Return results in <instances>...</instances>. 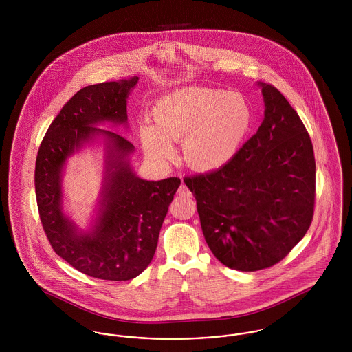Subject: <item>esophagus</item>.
<instances>
[{"instance_id": "34e87169", "label": "esophagus", "mask_w": 352, "mask_h": 352, "mask_svg": "<svg viewBox=\"0 0 352 352\" xmlns=\"http://www.w3.org/2000/svg\"><path fill=\"white\" fill-rule=\"evenodd\" d=\"M177 194L179 195H182V197H184V198H191V191L188 190V187L186 186V184H182L180 187H179V190H177Z\"/></svg>"}]
</instances>
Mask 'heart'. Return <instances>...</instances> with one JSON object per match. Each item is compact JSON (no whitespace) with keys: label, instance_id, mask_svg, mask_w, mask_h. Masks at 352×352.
Here are the masks:
<instances>
[{"label":"heart","instance_id":"obj_1","mask_svg":"<svg viewBox=\"0 0 352 352\" xmlns=\"http://www.w3.org/2000/svg\"><path fill=\"white\" fill-rule=\"evenodd\" d=\"M154 126L141 127L145 151L157 161L173 157V142L183 141L187 164L215 170L240 149L252 123L248 101L239 94L190 87L162 96L153 107Z\"/></svg>","mask_w":352,"mask_h":352}]
</instances>
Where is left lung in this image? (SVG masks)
Here are the masks:
<instances>
[{
    "label": "left lung",
    "mask_w": 352,
    "mask_h": 352,
    "mask_svg": "<svg viewBox=\"0 0 352 352\" xmlns=\"http://www.w3.org/2000/svg\"><path fill=\"white\" fill-rule=\"evenodd\" d=\"M264 119L257 133L217 170L186 177L201 230L226 267L258 271L285 258L306 234L314 212L316 161L297 111L260 82Z\"/></svg>",
    "instance_id": "obj_1"
}]
</instances>
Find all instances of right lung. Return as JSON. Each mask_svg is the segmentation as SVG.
Here are the masks:
<instances>
[{"label":"right lung","instance_id":"right-lung-1","mask_svg":"<svg viewBox=\"0 0 352 352\" xmlns=\"http://www.w3.org/2000/svg\"><path fill=\"white\" fill-rule=\"evenodd\" d=\"M138 77L80 89L67 101L41 144L35 164V192L43 230L54 252L80 272L104 280H130L149 264L160 230L180 179L146 182L130 169L134 145L95 127L126 123V99ZM107 137V176L101 214L91 234L77 232L60 208V172L65 158L94 135Z\"/></svg>","mask_w":352,"mask_h":352}]
</instances>
